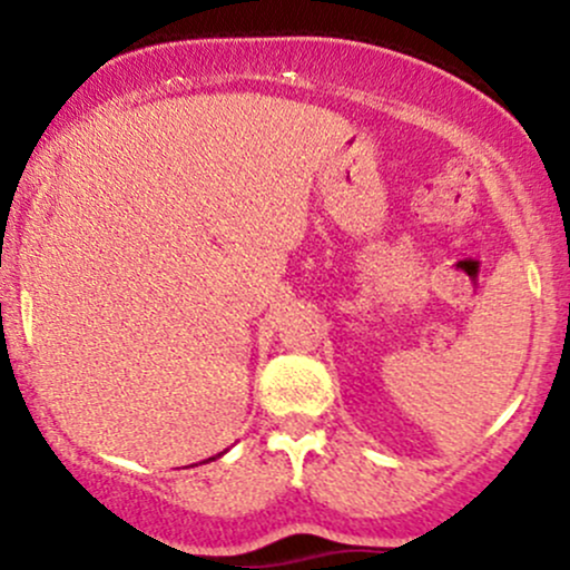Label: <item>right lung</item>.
<instances>
[{
  "label": "right lung",
  "instance_id": "1",
  "mask_svg": "<svg viewBox=\"0 0 570 570\" xmlns=\"http://www.w3.org/2000/svg\"><path fill=\"white\" fill-rule=\"evenodd\" d=\"M219 455H222V453H219ZM219 455H217V458H219ZM208 461H214V458H208Z\"/></svg>",
  "mask_w": 570,
  "mask_h": 570
}]
</instances>
